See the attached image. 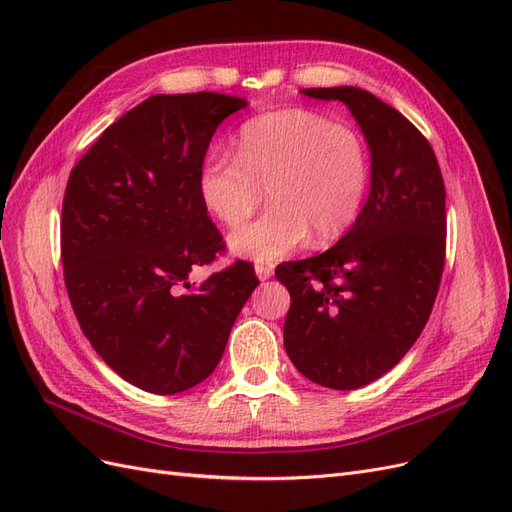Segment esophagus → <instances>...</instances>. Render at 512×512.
Listing matches in <instances>:
<instances>
[{"mask_svg": "<svg viewBox=\"0 0 512 512\" xmlns=\"http://www.w3.org/2000/svg\"><path fill=\"white\" fill-rule=\"evenodd\" d=\"M256 275H258V280L265 282L273 275V267L271 265H256Z\"/></svg>", "mask_w": 512, "mask_h": 512, "instance_id": "esophagus-1", "label": "esophagus"}]
</instances>
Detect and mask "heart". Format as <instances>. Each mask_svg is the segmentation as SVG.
Segmentation results:
<instances>
[{
    "mask_svg": "<svg viewBox=\"0 0 512 512\" xmlns=\"http://www.w3.org/2000/svg\"><path fill=\"white\" fill-rule=\"evenodd\" d=\"M369 153L348 126L305 108L245 121L237 158L213 151L198 170V196L215 220L237 228L267 190L271 209L230 237V250L273 262L301 247L335 241L352 226L367 194Z\"/></svg>",
    "mask_w": 512,
    "mask_h": 512,
    "instance_id": "b5f03b06",
    "label": "heart"
}]
</instances>
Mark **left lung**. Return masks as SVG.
<instances>
[{"instance_id":"left-lung-1","label":"left lung","mask_w":512,"mask_h":512,"mask_svg":"<svg viewBox=\"0 0 512 512\" xmlns=\"http://www.w3.org/2000/svg\"><path fill=\"white\" fill-rule=\"evenodd\" d=\"M344 102L371 151L367 203L346 235L318 256L286 262L284 348L301 374L337 391L393 369L425 329L446 254V190L427 138L359 87L303 89Z\"/></svg>"}]
</instances>
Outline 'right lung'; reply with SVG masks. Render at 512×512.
Here are the masks:
<instances>
[{"label": "right lung", "mask_w": 512, "mask_h": 512, "mask_svg": "<svg viewBox=\"0 0 512 512\" xmlns=\"http://www.w3.org/2000/svg\"><path fill=\"white\" fill-rule=\"evenodd\" d=\"M245 98L151 96L72 168L61 207V262L72 309L104 363L147 393L173 395L218 367L232 324L258 286L237 260L205 282L194 267L222 250L198 196L220 123Z\"/></svg>", "instance_id": "add662e5"}]
</instances>
